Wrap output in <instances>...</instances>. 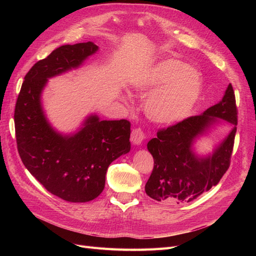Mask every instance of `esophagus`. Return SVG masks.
<instances>
[{"instance_id": "1", "label": "esophagus", "mask_w": 256, "mask_h": 256, "mask_svg": "<svg viewBox=\"0 0 256 256\" xmlns=\"http://www.w3.org/2000/svg\"><path fill=\"white\" fill-rule=\"evenodd\" d=\"M131 143L134 145H141L143 140H144V134L143 131L140 128H136L132 130V132H131Z\"/></svg>"}]
</instances>
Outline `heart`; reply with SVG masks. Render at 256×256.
<instances>
[{"label": "heart", "instance_id": "b5f03b06", "mask_svg": "<svg viewBox=\"0 0 256 256\" xmlns=\"http://www.w3.org/2000/svg\"><path fill=\"white\" fill-rule=\"evenodd\" d=\"M144 92H151L144 112L152 122L171 125L187 118L202 95L203 76L194 67L168 58L154 65L140 82Z\"/></svg>", "mask_w": 256, "mask_h": 256}]
</instances>
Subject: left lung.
<instances>
[{
	"label": "left lung",
	"instance_id": "1",
	"mask_svg": "<svg viewBox=\"0 0 256 256\" xmlns=\"http://www.w3.org/2000/svg\"><path fill=\"white\" fill-rule=\"evenodd\" d=\"M224 123L229 134L205 156L196 154L192 145L212 128ZM237 126V108L232 84L221 102L200 115L191 116L166 129L147 143L152 154L154 168L145 184V192L159 202H191L218 184L228 171Z\"/></svg>",
	"mask_w": 256,
	"mask_h": 256
}]
</instances>
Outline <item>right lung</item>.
<instances>
[{
	"label": "right lung",
	"instance_id": "add662e5",
	"mask_svg": "<svg viewBox=\"0 0 256 256\" xmlns=\"http://www.w3.org/2000/svg\"><path fill=\"white\" fill-rule=\"evenodd\" d=\"M94 42L65 44L30 69L14 109L17 147L23 164L52 194L84 203L102 192L106 170L130 152V122L100 120L90 114L74 134L54 129L44 114L42 94L48 79L79 68L98 51Z\"/></svg>",
	"mask_w": 256,
	"mask_h": 256
}]
</instances>
